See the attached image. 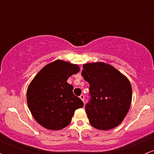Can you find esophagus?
I'll return each mask as SVG.
<instances>
[{
  "label": "esophagus",
  "instance_id": "obj_1",
  "mask_svg": "<svg viewBox=\"0 0 154 154\" xmlns=\"http://www.w3.org/2000/svg\"><path fill=\"white\" fill-rule=\"evenodd\" d=\"M79 98H80L82 100V101L84 102V98H85V95H83V94H81V95H80V96H79Z\"/></svg>",
  "mask_w": 154,
  "mask_h": 154
}]
</instances>
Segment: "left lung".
<instances>
[{
    "label": "left lung",
    "instance_id": "left-lung-1",
    "mask_svg": "<svg viewBox=\"0 0 154 154\" xmlns=\"http://www.w3.org/2000/svg\"><path fill=\"white\" fill-rule=\"evenodd\" d=\"M82 76L89 82L85 111L91 125L108 130L118 126L128 114L132 87L125 76L103 62L83 65Z\"/></svg>",
    "mask_w": 154,
    "mask_h": 154
}]
</instances>
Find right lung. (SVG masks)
I'll list each match as a JSON object with an SVG mask.
<instances>
[{"instance_id":"right-lung-1","label":"right lung","mask_w":154,"mask_h":154,"mask_svg":"<svg viewBox=\"0 0 154 154\" xmlns=\"http://www.w3.org/2000/svg\"><path fill=\"white\" fill-rule=\"evenodd\" d=\"M79 71L77 65L57 60L43 67L29 84L28 106L44 128L53 130L65 128L71 122L76 109L83 107L82 100L72 92L73 86L66 82Z\"/></svg>"}]
</instances>
